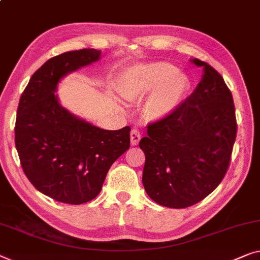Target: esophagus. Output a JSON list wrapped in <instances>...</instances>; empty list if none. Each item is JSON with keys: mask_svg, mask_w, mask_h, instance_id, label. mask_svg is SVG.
<instances>
[{"mask_svg": "<svg viewBox=\"0 0 260 260\" xmlns=\"http://www.w3.org/2000/svg\"><path fill=\"white\" fill-rule=\"evenodd\" d=\"M130 138H131V144H133V145H137L142 138V135H141V133H139V130H137V129L131 130Z\"/></svg>", "mask_w": 260, "mask_h": 260, "instance_id": "34e87169", "label": "esophagus"}]
</instances>
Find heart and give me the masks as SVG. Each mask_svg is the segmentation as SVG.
<instances>
[{"label": "heart", "instance_id": "1", "mask_svg": "<svg viewBox=\"0 0 260 260\" xmlns=\"http://www.w3.org/2000/svg\"><path fill=\"white\" fill-rule=\"evenodd\" d=\"M189 88L185 75L169 62H153L131 69L124 79V95L136 100L151 94L146 101L150 117L161 118L177 109Z\"/></svg>", "mask_w": 260, "mask_h": 260}]
</instances>
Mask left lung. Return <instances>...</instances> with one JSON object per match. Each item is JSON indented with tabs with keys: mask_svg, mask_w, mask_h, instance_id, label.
Segmentation results:
<instances>
[{
	"mask_svg": "<svg viewBox=\"0 0 260 260\" xmlns=\"http://www.w3.org/2000/svg\"><path fill=\"white\" fill-rule=\"evenodd\" d=\"M197 88L173 113L147 125L139 142L145 153L143 185L154 202L187 208L208 197L226 174L236 139L233 95L209 63Z\"/></svg>",
	"mask_w": 260,
	"mask_h": 260,
	"instance_id": "8db88e82",
	"label": "left lung"
}]
</instances>
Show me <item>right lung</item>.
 <instances>
[{
    "mask_svg": "<svg viewBox=\"0 0 260 260\" xmlns=\"http://www.w3.org/2000/svg\"><path fill=\"white\" fill-rule=\"evenodd\" d=\"M100 55L82 49L49 59L19 99L15 144L22 169L36 189L62 203L96 198L111 165L130 147V126L100 129L62 108L54 93L61 78Z\"/></svg>",
    "mask_w": 260,
    "mask_h": 260,
    "instance_id": "right-lung-1",
    "label": "right lung"
}]
</instances>
